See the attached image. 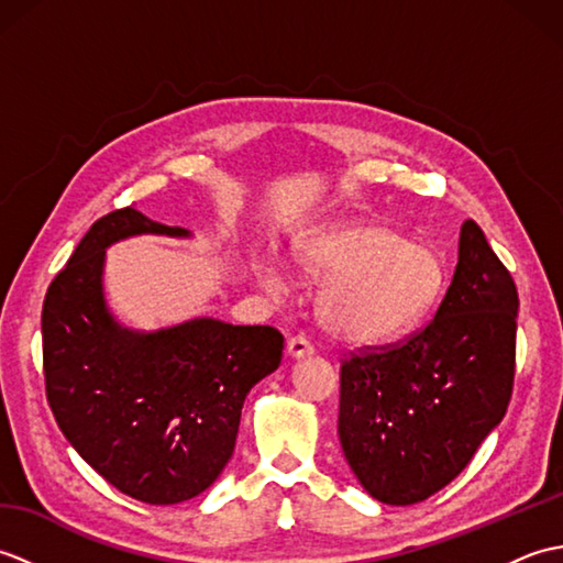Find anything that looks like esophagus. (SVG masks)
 I'll return each instance as SVG.
<instances>
[{"label":"esophagus","mask_w":563,"mask_h":563,"mask_svg":"<svg viewBox=\"0 0 563 563\" xmlns=\"http://www.w3.org/2000/svg\"><path fill=\"white\" fill-rule=\"evenodd\" d=\"M312 353H314V349H312V343H309L307 339L295 336V339L288 341V355L292 357V361H300V357H309Z\"/></svg>","instance_id":"obj_1"}]
</instances>
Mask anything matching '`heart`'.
Wrapping results in <instances>:
<instances>
[{
    "mask_svg": "<svg viewBox=\"0 0 563 563\" xmlns=\"http://www.w3.org/2000/svg\"><path fill=\"white\" fill-rule=\"evenodd\" d=\"M295 261L321 285L319 324L357 349L389 343L413 329L445 283L433 249L377 222L317 227L295 244ZM254 271L271 295L288 285L273 258H256Z\"/></svg>",
    "mask_w": 563,
    "mask_h": 563,
    "instance_id": "obj_1",
    "label": "heart"
}]
</instances>
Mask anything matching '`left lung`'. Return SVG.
<instances>
[{"label": "left lung", "mask_w": 563, "mask_h": 563, "mask_svg": "<svg viewBox=\"0 0 563 563\" xmlns=\"http://www.w3.org/2000/svg\"><path fill=\"white\" fill-rule=\"evenodd\" d=\"M518 307L510 273L482 227L466 220L433 321L401 345L343 363L339 440L379 504L411 506L438 494L504 421Z\"/></svg>", "instance_id": "1"}]
</instances>
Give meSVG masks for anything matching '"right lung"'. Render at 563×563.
Listing matches in <instances>:
<instances>
[{"label": "right lung", "mask_w": 563, "mask_h": 563, "mask_svg": "<svg viewBox=\"0 0 563 563\" xmlns=\"http://www.w3.org/2000/svg\"><path fill=\"white\" fill-rule=\"evenodd\" d=\"M194 239L125 208L91 224L43 302V367L55 421L118 492L174 506L206 492L232 460L251 387L275 373L283 333L190 317L133 329L106 300V251L133 236Z\"/></svg>", "instance_id": "1"}]
</instances>
